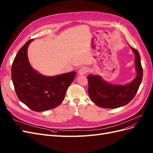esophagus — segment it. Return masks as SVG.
<instances>
[{
	"mask_svg": "<svg viewBox=\"0 0 153 153\" xmlns=\"http://www.w3.org/2000/svg\"><path fill=\"white\" fill-rule=\"evenodd\" d=\"M88 72H89V69H88V68L86 67H81L79 71V74L80 75H85L86 74H87Z\"/></svg>",
	"mask_w": 153,
	"mask_h": 153,
	"instance_id": "1",
	"label": "esophagus"
}]
</instances>
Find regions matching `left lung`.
Instances as JSON below:
<instances>
[{"label":"left lung","instance_id":"1","mask_svg":"<svg viewBox=\"0 0 153 153\" xmlns=\"http://www.w3.org/2000/svg\"><path fill=\"white\" fill-rule=\"evenodd\" d=\"M131 48L135 55L137 75L128 85H111L98 76H88V94L91 100L98 107L116 109L126 105L135 97L142 80L143 69L139 51L134 48Z\"/></svg>","mask_w":153,"mask_h":153}]
</instances>
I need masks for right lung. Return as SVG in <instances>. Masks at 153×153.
Instances as JSON below:
<instances>
[{
    "label": "right lung",
    "instance_id": "obj_1",
    "mask_svg": "<svg viewBox=\"0 0 153 153\" xmlns=\"http://www.w3.org/2000/svg\"><path fill=\"white\" fill-rule=\"evenodd\" d=\"M32 40L25 44L14 58L11 67V78L19 100L31 110L41 112L60 104L76 72L48 77L33 70L27 56V48Z\"/></svg>",
    "mask_w": 153,
    "mask_h": 153
}]
</instances>
